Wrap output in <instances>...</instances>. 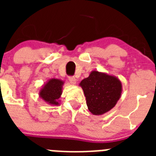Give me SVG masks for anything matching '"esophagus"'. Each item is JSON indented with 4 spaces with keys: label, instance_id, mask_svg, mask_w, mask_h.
<instances>
[{
    "label": "esophagus",
    "instance_id": "obj_1",
    "mask_svg": "<svg viewBox=\"0 0 156 156\" xmlns=\"http://www.w3.org/2000/svg\"><path fill=\"white\" fill-rule=\"evenodd\" d=\"M69 82L73 84H76V79L74 76H69Z\"/></svg>",
    "mask_w": 156,
    "mask_h": 156
}]
</instances>
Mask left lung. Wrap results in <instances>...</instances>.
Segmentation results:
<instances>
[{
	"instance_id": "obj_1",
	"label": "left lung",
	"mask_w": 156,
	"mask_h": 156,
	"mask_svg": "<svg viewBox=\"0 0 156 156\" xmlns=\"http://www.w3.org/2000/svg\"><path fill=\"white\" fill-rule=\"evenodd\" d=\"M87 100V105L93 115L108 112L115 107L122 94V83L116 76L94 70L80 83Z\"/></svg>"
}]
</instances>
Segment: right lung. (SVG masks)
Instances as JSON below:
<instances>
[{
	"label": "right lung",
	"instance_id": "add662e5",
	"mask_svg": "<svg viewBox=\"0 0 156 156\" xmlns=\"http://www.w3.org/2000/svg\"><path fill=\"white\" fill-rule=\"evenodd\" d=\"M65 82L62 80L52 78L43 85L39 91V96L43 101L51 105H60V97L62 94V86Z\"/></svg>",
	"mask_w": 156,
	"mask_h": 156
}]
</instances>
